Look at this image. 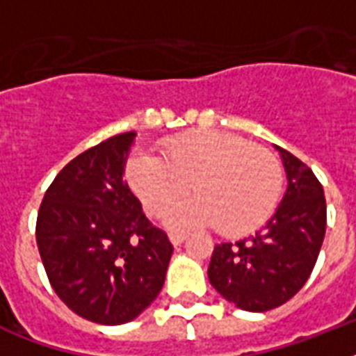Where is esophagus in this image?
Segmentation results:
<instances>
[{"label":"esophagus","mask_w":356,"mask_h":356,"mask_svg":"<svg viewBox=\"0 0 356 356\" xmlns=\"http://www.w3.org/2000/svg\"><path fill=\"white\" fill-rule=\"evenodd\" d=\"M168 238H170V242H172L173 245H181L186 236H184V234H179V233H170L168 234Z\"/></svg>","instance_id":"34e87169"}]
</instances>
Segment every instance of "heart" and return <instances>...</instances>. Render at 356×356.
I'll list each match as a JSON object with an SVG mask.
<instances>
[{
    "mask_svg": "<svg viewBox=\"0 0 356 356\" xmlns=\"http://www.w3.org/2000/svg\"><path fill=\"white\" fill-rule=\"evenodd\" d=\"M162 159L133 153L125 177L151 216H162L190 188L195 197L175 207L166 225L177 231L216 225L240 236L270 220L282 192L281 162L270 149L240 136L192 131L166 140Z\"/></svg>",
    "mask_w": 356,
    "mask_h": 356,
    "instance_id": "b5f03b06",
    "label": "heart"
}]
</instances>
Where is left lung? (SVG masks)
<instances>
[{
    "mask_svg": "<svg viewBox=\"0 0 356 356\" xmlns=\"http://www.w3.org/2000/svg\"><path fill=\"white\" fill-rule=\"evenodd\" d=\"M288 186L275 214L253 236L218 243L209 281L238 309H277L303 288L314 270L327 227L323 186L305 162L275 145Z\"/></svg>",
    "mask_w": 356,
    "mask_h": 356,
    "instance_id": "obj_1",
    "label": "left lung"
}]
</instances>
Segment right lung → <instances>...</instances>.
<instances>
[{
  "label": "right lung",
  "mask_w": 356,
  "mask_h": 356,
  "mask_svg": "<svg viewBox=\"0 0 356 356\" xmlns=\"http://www.w3.org/2000/svg\"><path fill=\"white\" fill-rule=\"evenodd\" d=\"M134 136H111L70 161L36 218V243L55 293L102 325L133 321L155 301L173 253L123 181Z\"/></svg>",
  "instance_id": "1"
}]
</instances>
